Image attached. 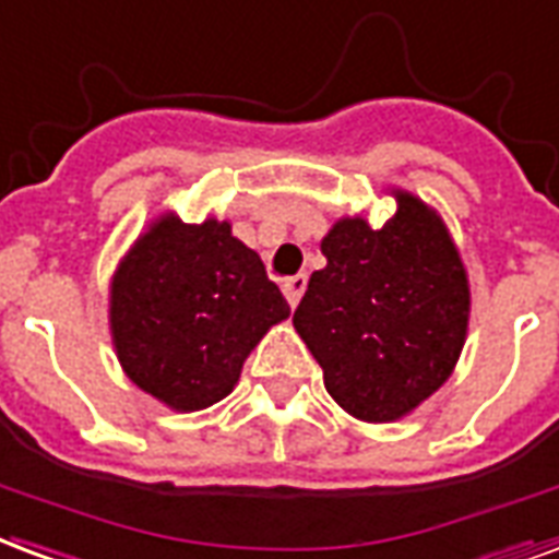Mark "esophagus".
Returning a JSON list of instances; mask_svg holds the SVG:
<instances>
[{"instance_id": "esophagus-1", "label": "esophagus", "mask_w": 559, "mask_h": 559, "mask_svg": "<svg viewBox=\"0 0 559 559\" xmlns=\"http://www.w3.org/2000/svg\"><path fill=\"white\" fill-rule=\"evenodd\" d=\"M283 292H285V300L292 304V309H295L297 304H300V297H304L306 292V276L297 274V276H288L283 283Z\"/></svg>"}]
</instances>
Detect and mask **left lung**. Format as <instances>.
<instances>
[{"label": "left lung", "instance_id": "8db88e82", "mask_svg": "<svg viewBox=\"0 0 559 559\" xmlns=\"http://www.w3.org/2000/svg\"><path fill=\"white\" fill-rule=\"evenodd\" d=\"M295 330L326 392L362 421H394L451 377L468 326V280L442 221L397 194L383 229L344 217L321 241Z\"/></svg>", "mask_w": 559, "mask_h": 559}]
</instances>
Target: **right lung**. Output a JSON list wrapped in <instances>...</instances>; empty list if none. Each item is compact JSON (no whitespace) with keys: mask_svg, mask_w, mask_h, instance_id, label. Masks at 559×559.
<instances>
[{"mask_svg":"<svg viewBox=\"0 0 559 559\" xmlns=\"http://www.w3.org/2000/svg\"><path fill=\"white\" fill-rule=\"evenodd\" d=\"M262 259L229 224L162 217L111 285V333L126 374L174 409L217 404L259 338L288 318Z\"/></svg>","mask_w":559,"mask_h":559,"instance_id":"obj_1","label":"right lung"}]
</instances>
